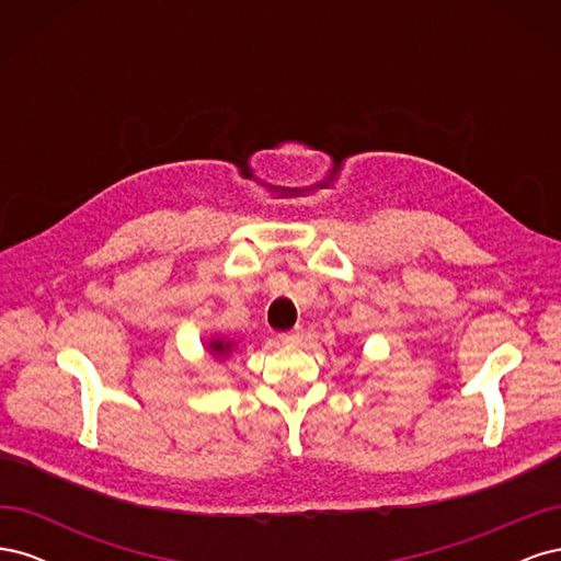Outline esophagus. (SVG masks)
I'll list each match as a JSON object with an SVG mask.
<instances>
[{
	"label": "esophagus",
	"mask_w": 561,
	"mask_h": 561,
	"mask_svg": "<svg viewBox=\"0 0 561 561\" xmlns=\"http://www.w3.org/2000/svg\"><path fill=\"white\" fill-rule=\"evenodd\" d=\"M278 339L283 344H290V346H295V344H299L301 339H304V330L301 328H295V330H290V332H283V334H278Z\"/></svg>",
	"instance_id": "obj_1"
}]
</instances>
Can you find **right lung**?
Wrapping results in <instances>:
<instances>
[{
	"label": "right lung",
	"mask_w": 561,
	"mask_h": 561,
	"mask_svg": "<svg viewBox=\"0 0 561 561\" xmlns=\"http://www.w3.org/2000/svg\"><path fill=\"white\" fill-rule=\"evenodd\" d=\"M210 348H213L215 353H227V351H229V344H225V342H213Z\"/></svg>",
	"instance_id": "add662e5"
}]
</instances>
